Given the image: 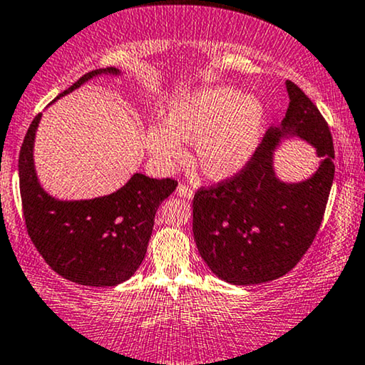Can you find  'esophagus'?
I'll list each match as a JSON object with an SVG mask.
<instances>
[{"mask_svg":"<svg viewBox=\"0 0 365 365\" xmlns=\"http://www.w3.org/2000/svg\"><path fill=\"white\" fill-rule=\"evenodd\" d=\"M177 193L183 198H192L193 197V190L188 185H185V183H180L178 188H177Z\"/></svg>","mask_w":365,"mask_h":365,"instance_id":"obj_1","label":"esophagus"}]
</instances>
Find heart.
Instances as JSON below:
<instances>
[{"label":"heart","mask_w":365,"mask_h":365,"mask_svg":"<svg viewBox=\"0 0 365 365\" xmlns=\"http://www.w3.org/2000/svg\"><path fill=\"white\" fill-rule=\"evenodd\" d=\"M266 109L259 99L229 86H217L183 96L170 104L165 126L146 131L145 145L161 165H175L185 151L178 140L197 143V160L210 178L241 172L259 146Z\"/></svg>","instance_id":"1"}]
</instances>
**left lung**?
Wrapping results in <instances>:
<instances>
[{"label": "left lung", "instance_id": "1", "mask_svg": "<svg viewBox=\"0 0 365 365\" xmlns=\"http://www.w3.org/2000/svg\"><path fill=\"white\" fill-rule=\"evenodd\" d=\"M289 106L283 123L269 128L247 165L234 177L193 197V237L212 273L230 284L281 278L312 246L329 202L335 151L329 124L305 92L286 81ZM299 135L321 156L305 182L275 178L272 151L283 137Z\"/></svg>", "mask_w": 365, "mask_h": 365}]
</instances>
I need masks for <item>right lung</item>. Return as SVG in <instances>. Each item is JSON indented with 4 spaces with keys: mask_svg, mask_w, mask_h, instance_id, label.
Instances as JSON below:
<instances>
[{
    "mask_svg": "<svg viewBox=\"0 0 365 365\" xmlns=\"http://www.w3.org/2000/svg\"><path fill=\"white\" fill-rule=\"evenodd\" d=\"M119 71L98 68L82 76L57 99L92 77ZM55 99V101H57ZM41 114L23 140L18 173L26 230L36 251L55 273L86 286H116L135 274L145 259L155 214L178 183L135 173L118 192L91 200H57L40 187L34 141Z\"/></svg>",
    "mask_w": 365,
    "mask_h": 365,
    "instance_id": "1",
    "label": "right lung"
}]
</instances>
